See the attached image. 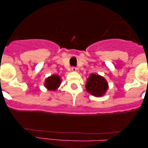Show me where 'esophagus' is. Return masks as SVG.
Listing matches in <instances>:
<instances>
[{"label": "esophagus", "mask_w": 148, "mask_h": 148, "mask_svg": "<svg viewBox=\"0 0 148 148\" xmlns=\"http://www.w3.org/2000/svg\"><path fill=\"white\" fill-rule=\"evenodd\" d=\"M72 71H73V72H78V71H79V69L76 67H72Z\"/></svg>", "instance_id": "1"}]
</instances>
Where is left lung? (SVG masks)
<instances>
[{"mask_svg":"<svg viewBox=\"0 0 148 148\" xmlns=\"http://www.w3.org/2000/svg\"><path fill=\"white\" fill-rule=\"evenodd\" d=\"M86 90L92 95L102 96L108 89V84L102 76L91 74L86 84Z\"/></svg>","mask_w":148,"mask_h":148,"instance_id":"1","label":"left lung"}]
</instances>
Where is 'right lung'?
I'll return each mask as SVG.
<instances>
[{"mask_svg":"<svg viewBox=\"0 0 148 148\" xmlns=\"http://www.w3.org/2000/svg\"><path fill=\"white\" fill-rule=\"evenodd\" d=\"M60 84V79L58 75H52L46 79L45 86L50 90H55Z\"/></svg>","mask_w":148,"mask_h":148,"instance_id":"obj_1","label":"right lung"}]
</instances>
